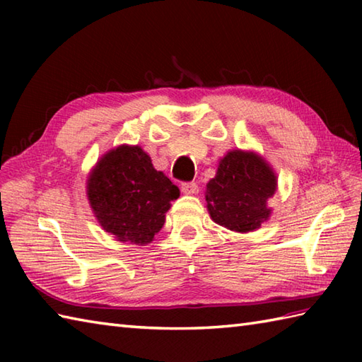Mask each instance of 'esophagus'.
<instances>
[{
	"label": "esophagus",
	"mask_w": 362,
	"mask_h": 362,
	"mask_svg": "<svg viewBox=\"0 0 362 362\" xmlns=\"http://www.w3.org/2000/svg\"><path fill=\"white\" fill-rule=\"evenodd\" d=\"M180 189H182L183 194H196L199 191V187H197V183H194V182H185V183H182Z\"/></svg>",
	"instance_id": "esophagus-1"
}]
</instances>
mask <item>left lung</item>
<instances>
[{"instance_id": "1", "label": "left lung", "mask_w": 362, "mask_h": 362, "mask_svg": "<svg viewBox=\"0 0 362 362\" xmlns=\"http://www.w3.org/2000/svg\"><path fill=\"white\" fill-rule=\"evenodd\" d=\"M276 191V175L255 152L230 151L206 183V209L216 224L240 233L253 232L271 216L267 201Z\"/></svg>"}]
</instances>
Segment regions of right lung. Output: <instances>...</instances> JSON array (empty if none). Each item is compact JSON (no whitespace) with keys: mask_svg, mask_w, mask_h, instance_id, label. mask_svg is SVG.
Here are the masks:
<instances>
[{"mask_svg":"<svg viewBox=\"0 0 362 362\" xmlns=\"http://www.w3.org/2000/svg\"><path fill=\"white\" fill-rule=\"evenodd\" d=\"M180 191L140 146L121 144L91 169L87 196L99 224L118 241L144 245L165 224Z\"/></svg>","mask_w":362,"mask_h":362,"instance_id":"add662e5","label":"right lung"}]
</instances>
